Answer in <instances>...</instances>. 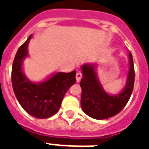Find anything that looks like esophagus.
I'll return each instance as SVG.
<instances>
[{
	"mask_svg": "<svg viewBox=\"0 0 149 149\" xmlns=\"http://www.w3.org/2000/svg\"><path fill=\"white\" fill-rule=\"evenodd\" d=\"M81 78H82V73L80 72H78L76 74V79H77V82H80L81 80Z\"/></svg>",
	"mask_w": 149,
	"mask_h": 149,
	"instance_id": "1",
	"label": "esophagus"
}]
</instances>
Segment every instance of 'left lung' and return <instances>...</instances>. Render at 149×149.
Returning <instances> with one entry per match:
<instances>
[{
  "instance_id": "obj_1",
  "label": "left lung",
  "mask_w": 149,
  "mask_h": 149,
  "mask_svg": "<svg viewBox=\"0 0 149 149\" xmlns=\"http://www.w3.org/2000/svg\"><path fill=\"white\" fill-rule=\"evenodd\" d=\"M129 69L126 84L118 94L109 95L104 90L97 78L96 64H85L81 66L83 77L81 104L85 114L97 120H104L114 116L120 112L128 103L133 90L135 79L132 56L128 52Z\"/></svg>"
}]
</instances>
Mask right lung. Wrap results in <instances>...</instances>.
<instances>
[{
  "instance_id": "1",
  "label": "right lung",
  "mask_w": 149,
  "mask_h": 149,
  "mask_svg": "<svg viewBox=\"0 0 149 149\" xmlns=\"http://www.w3.org/2000/svg\"><path fill=\"white\" fill-rule=\"evenodd\" d=\"M32 35L18 49L12 68V84L15 96L21 107L34 117L49 118L60 109L66 92L76 83V70L59 72L40 83L29 81L22 69L28 56V45Z\"/></svg>"
}]
</instances>
